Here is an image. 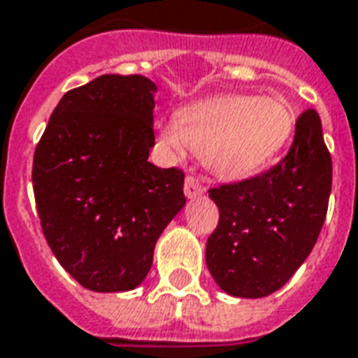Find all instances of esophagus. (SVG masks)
<instances>
[{"label":"esophagus","instance_id":"34e87169","mask_svg":"<svg viewBox=\"0 0 358 358\" xmlns=\"http://www.w3.org/2000/svg\"><path fill=\"white\" fill-rule=\"evenodd\" d=\"M184 193H186L187 199H197L205 193V187L201 186V182L193 176H187L186 184H184Z\"/></svg>","mask_w":358,"mask_h":358}]
</instances>
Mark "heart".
<instances>
[{"instance_id":"heart-1","label":"heart","mask_w":358,"mask_h":358,"mask_svg":"<svg viewBox=\"0 0 358 358\" xmlns=\"http://www.w3.org/2000/svg\"><path fill=\"white\" fill-rule=\"evenodd\" d=\"M296 129L292 108L279 96L227 94L187 106L159 129L161 150L176 157L187 145L222 178H250L279 157Z\"/></svg>"}]
</instances>
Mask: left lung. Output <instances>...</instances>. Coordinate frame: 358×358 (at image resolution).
Segmentation results:
<instances>
[{
    "label": "left lung",
    "mask_w": 358,
    "mask_h": 358,
    "mask_svg": "<svg viewBox=\"0 0 358 358\" xmlns=\"http://www.w3.org/2000/svg\"><path fill=\"white\" fill-rule=\"evenodd\" d=\"M330 189L332 159L320 117L306 110L279 165L208 192L220 210L206 241V267L216 285L237 298H264L287 285L313 250Z\"/></svg>",
    "instance_id": "1"
}]
</instances>
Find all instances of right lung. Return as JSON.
<instances>
[{
    "label": "right lung",
    "mask_w": 358,
    "mask_h": 358,
    "mask_svg": "<svg viewBox=\"0 0 358 358\" xmlns=\"http://www.w3.org/2000/svg\"><path fill=\"white\" fill-rule=\"evenodd\" d=\"M157 85L106 73L60 98L34 153V195L60 266L92 292L150 273L159 235L184 208V172L152 165Z\"/></svg>",
    "instance_id": "right-lung-1"
}]
</instances>
